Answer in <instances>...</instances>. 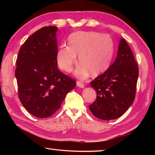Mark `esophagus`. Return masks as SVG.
<instances>
[{
	"mask_svg": "<svg viewBox=\"0 0 155 155\" xmlns=\"http://www.w3.org/2000/svg\"><path fill=\"white\" fill-rule=\"evenodd\" d=\"M77 85L78 86V87H79L81 88H83L84 87H85V85H84V83L83 82H81V81H77Z\"/></svg>",
	"mask_w": 155,
	"mask_h": 155,
	"instance_id": "obj_1",
	"label": "esophagus"
}]
</instances>
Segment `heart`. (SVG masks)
Wrapping results in <instances>:
<instances>
[{"mask_svg": "<svg viewBox=\"0 0 155 155\" xmlns=\"http://www.w3.org/2000/svg\"><path fill=\"white\" fill-rule=\"evenodd\" d=\"M114 52V43L108 34L76 32L68 38V45H62L57 53V64L65 72L71 71L77 60L81 64L75 70L78 77L101 74L108 69Z\"/></svg>", "mask_w": 155, "mask_h": 155, "instance_id": "1", "label": "heart"}]
</instances>
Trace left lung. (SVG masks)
<instances>
[{
	"label": "left lung",
	"instance_id": "8db88e82",
	"mask_svg": "<svg viewBox=\"0 0 155 155\" xmlns=\"http://www.w3.org/2000/svg\"><path fill=\"white\" fill-rule=\"evenodd\" d=\"M139 68L130 48L124 39L120 41L117 57L103 74L91 81L96 99L89 109L97 118H118L135 100Z\"/></svg>",
	"mask_w": 155,
	"mask_h": 155
}]
</instances>
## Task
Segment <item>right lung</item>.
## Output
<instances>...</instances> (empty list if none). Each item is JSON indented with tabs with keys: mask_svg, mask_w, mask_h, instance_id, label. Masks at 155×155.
Masks as SVG:
<instances>
[{
	"mask_svg": "<svg viewBox=\"0 0 155 155\" xmlns=\"http://www.w3.org/2000/svg\"><path fill=\"white\" fill-rule=\"evenodd\" d=\"M57 31L48 26L35 31L20 47L16 59L18 98L40 118L53 115L77 83L57 68Z\"/></svg>",
	"mask_w": 155,
	"mask_h": 155,
	"instance_id": "obj_1",
	"label": "right lung"
}]
</instances>
